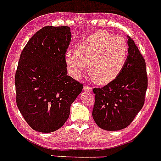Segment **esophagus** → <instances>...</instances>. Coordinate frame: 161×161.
Here are the masks:
<instances>
[{"mask_svg": "<svg viewBox=\"0 0 161 161\" xmlns=\"http://www.w3.org/2000/svg\"><path fill=\"white\" fill-rule=\"evenodd\" d=\"M83 91L87 92V93H90L92 91V88L88 85H85L83 87Z\"/></svg>", "mask_w": 161, "mask_h": 161, "instance_id": "34e87169", "label": "esophagus"}]
</instances>
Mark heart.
I'll return each instance as SVG.
<instances>
[{
  "mask_svg": "<svg viewBox=\"0 0 161 161\" xmlns=\"http://www.w3.org/2000/svg\"><path fill=\"white\" fill-rule=\"evenodd\" d=\"M128 45L123 37L107 32H95L82 40L75 52L65 55V63L72 77L79 78L88 64L95 82L105 84L114 80L123 69Z\"/></svg>",
  "mask_w": 161,
  "mask_h": 161,
  "instance_id": "b5f03b06",
  "label": "heart"
}]
</instances>
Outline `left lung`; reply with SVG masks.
<instances>
[{"instance_id": "8db88e82", "label": "left lung", "mask_w": 161, "mask_h": 161, "mask_svg": "<svg viewBox=\"0 0 161 161\" xmlns=\"http://www.w3.org/2000/svg\"><path fill=\"white\" fill-rule=\"evenodd\" d=\"M128 56L117 77L101 89H94L92 116L100 128L118 131L131 124L144 104L148 87L145 60L127 36Z\"/></svg>"}]
</instances>
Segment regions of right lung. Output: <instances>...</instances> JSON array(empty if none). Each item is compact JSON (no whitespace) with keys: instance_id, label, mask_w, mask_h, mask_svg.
I'll use <instances>...</instances> for the list:
<instances>
[{"instance_id":"1","label":"right lung","mask_w":161,"mask_h":161,"mask_svg":"<svg viewBox=\"0 0 161 161\" xmlns=\"http://www.w3.org/2000/svg\"><path fill=\"white\" fill-rule=\"evenodd\" d=\"M72 39L67 26H45L21 53L15 75L16 101L35 131L52 132L67 121L83 84L67 76L65 54Z\"/></svg>"}]
</instances>
